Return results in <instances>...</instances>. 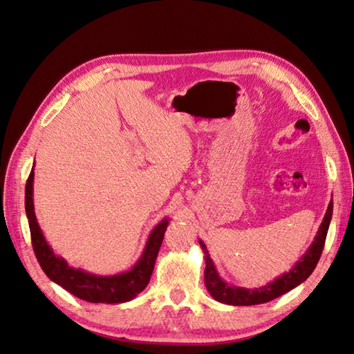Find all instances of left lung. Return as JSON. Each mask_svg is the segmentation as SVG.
I'll list each match as a JSON object with an SVG mask.
<instances>
[{
	"instance_id": "left-lung-1",
	"label": "left lung",
	"mask_w": 354,
	"mask_h": 354,
	"mask_svg": "<svg viewBox=\"0 0 354 354\" xmlns=\"http://www.w3.org/2000/svg\"><path fill=\"white\" fill-rule=\"evenodd\" d=\"M332 212H333V203L330 201L329 207H327V212L324 214V219L322 222L320 228L317 231V236L314 239L313 245L309 246L305 255L300 258V260L295 264V267L287 273L281 274L279 278L274 279L273 282L266 283L264 287L260 288H242V287H234L230 286L223 279H221L219 273L214 267L210 254L207 251L205 245L203 240H200V245L204 252V260H205V270H204V282L207 291L210 292L214 300L221 301V304L227 305H234V306H249V305H260L266 304V301H270L277 299L282 295H286L287 291L297 287L299 283L308 279L309 274H311L315 269V266L320 260L327 230H329V223L332 219Z\"/></svg>"
}]
</instances>
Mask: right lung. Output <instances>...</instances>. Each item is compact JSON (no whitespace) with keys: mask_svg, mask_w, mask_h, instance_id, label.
Masks as SVG:
<instances>
[{"mask_svg":"<svg viewBox=\"0 0 354 354\" xmlns=\"http://www.w3.org/2000/svg\"><path fill=\"white\" fill-rule=\"evenodd\" d=\"M32 182L34 171L31 169L27 185H25V212H27L30 223L34 254H36L41 270L46 273L50 281L62 286L73 296L85 301H91V304H124V301L135 299L147 287L169 219L165 218L154 227L141 258L131 270L111 274V277H100V274L84 272L82 269H73L64 258L54 254L53 248L48 245L39 227L36 214H34Z\"/></svg>","mask_w":354,"mask_h":354,"instance_id":"obj_1","label":"right lung"}]
</instances>
